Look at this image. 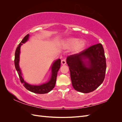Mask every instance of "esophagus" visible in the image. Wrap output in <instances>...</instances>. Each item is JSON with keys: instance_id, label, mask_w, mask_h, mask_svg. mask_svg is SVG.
I'll list each match as a JSON object with an SVG mask.
<instances>
[{"instance_id": "34e87169", "label": "esophagus", "mask_w": 122, "mask_h": 122, "mask_svg": "<svg viewBox=\"0 0 122 122\" xmlns=\"http://www.w3.org/2000/svg\"><path fill=\"white\" fill-rule=\"evenodd\" d=\"M61 63L62 65H65L66 64V59H63V60H62L61 61Z\"/></svg>"}]
</instances>
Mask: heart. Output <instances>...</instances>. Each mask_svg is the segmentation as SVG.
<instances>
[{"instance_id": "heart-1", "label": "heart", "mask_w": 122, "mask_h": 122, "mask_svg": "<svg viewBox=\"0 0 122 122\" xmlns=\"http://www.w3.org/2000/svg\"><path fill=\"white\" fill-rule=\"evenodd\" d=\"M66 46L70 48H74L73 52L77 53L84 49L86 46V42L83 41H81V40L78 38H70L66 41Z\"/></svg>"}]
</instances>
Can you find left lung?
Here are the masks:
<instances>
[{"mask_svg": "<svg viewBox=\"0 0 122 122\" xmlns=\"http://www.w3.org/2000/svg\"><path fill=\"white\" fill-rule=\"evenodd\" d=\"M72 86L81 93L95 91L104 81L106 64L104 50L99 43L67 58Z\"/></svg>", "mask_w": 122, "mask_h": 122, "instance_id": "8db88e82", "label": "left lung"}]
</instances>
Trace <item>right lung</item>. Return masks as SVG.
Wrapping results in <instances>:
<instances>
[{
  "label": "right lung",
  "mask_w": 122,
  "mask_h": 122,
  "mask_svg": "<svg viewBox=\"0 0 122 122\" xmlns=\"http://www.w3.org/2000/svg\"><path fill=\"white\" fill-rule=\"evenodd\" d=\"M29 35V34L27 35L22 40V41L19 44L18 47L15 51V60L14 63L15 68L19 75L20 81L22 83H23V86L26 88V89L29 91H30L33 93L43 94L49 93L54 87L55 83H56V77L57 72L61 67V61L60 58L58 60L55 61L53 63L51 66V77L48 81L45 83H43L40 85H31L28 84L26 81H25L24 79L22 76V72L21 69L19 67V61H20V47L22 45V44L25 43L28 40Z\"/></svg>",
  "instance_id": "obj_1"
}]
</instances>
